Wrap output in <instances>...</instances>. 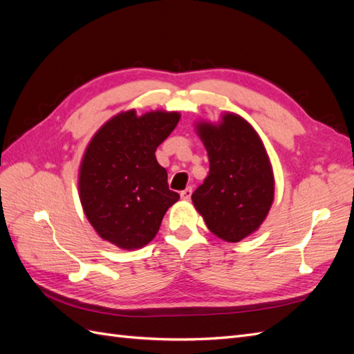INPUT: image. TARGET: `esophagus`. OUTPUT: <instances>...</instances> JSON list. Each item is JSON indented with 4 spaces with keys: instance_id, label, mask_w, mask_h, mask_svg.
Listing matches in <instances>:
<instances>
[{
    "instance_id": "esophagus-1",
    "label": "esophagus",
    "mask_w": 354,
    "mask_h": 354,
    "mask_svg": "<svg viewBox=\"0 0 354 354\" xmlns=\"http://www.w3.org/2000/svg\"><path fill=\"white\" fill-rule=\"evenodd\" d=\"M192 194H193L192 187H188V188H185V189H183V192H180V197H183L184 201H189V198H192Z\"/></svg>"
}]
</instances>
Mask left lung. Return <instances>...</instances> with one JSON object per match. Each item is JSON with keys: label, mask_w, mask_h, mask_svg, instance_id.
Returning a JSON list of instances; mask_svg holds the SVG:
<instances>
[{"label": "left lung", "mask_w": 354, "mask_h": 354, "mask_svg": "<svg viewBox=\"0 0 354 354\" xmlns=\"http://www.w3.org/2000/svg\"><path fill=\"white\" fill-rule=\"evenodd\" d=\"M209 175L193 193L196 209L215 236L239 242L259 229L274 202V174L263 143L241 116L218 125L198 124Z\"/></svg>", "instance_id": "obj_1"}]
</instances>
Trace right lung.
Returning <instances> with one entry per match:
<instances>
[{
	"label": "right lung",
	"mask_w": 354,
	"mask_h": 354,
	"mask_svg": "<svg viewBox=\"0 0 354 354\" xmlns=\"http://www.w3.org/2000/svg\"><path fill=\"white\" fill-rule=\"evenodd\" d=\"M179 118L178 112H124L107 121L88 145L79 175L80 202L95 232L116 247L147 245L178 202L156 151Z\"/></svg>",
	"instance_id": "right-lung-1"
}]
</instances>
